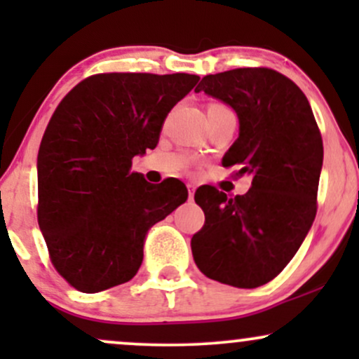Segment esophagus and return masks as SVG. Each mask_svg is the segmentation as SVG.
Wrapping results in <instances>:
<instances>
[{"mask_svg": "<svg viewBox=\"0 0 359 359\" xmlns=\"http://www.w3.org/2000/svg\"><path fill=\"white\" fill-rule=\"evenodd\" d=\"M187 189H189V199H194V192H196V187H194L192 184H187Z\"/></svg>", "mask_w": 359, "mask_h": 359, "instance_id": "1", "label": "esophagus"}]
</instances>
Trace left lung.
<instances>
[{"mask_svg":"<svg viewBox=\"0 0 359 359\" xmlns=\"http://www.w3.org/2000/svg\"><path fill=\"white\" fill-rule=\"evenodd\" d=\"M197 93L236 113L240 135L222 165L251 177L234 199L208 187L194 199L205 222L192 236L197 269L238 288L265 285L306 240L317 211L324 148L306 94L271 69H233L203 77Z\"/></svg>","mask_w":359,"mask_h":359,"instance_id":"obj_1","label":"left lung"}]
</instances>
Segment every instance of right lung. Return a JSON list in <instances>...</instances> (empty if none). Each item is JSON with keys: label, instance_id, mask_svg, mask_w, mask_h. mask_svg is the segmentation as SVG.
Segmentation results:
<instances>
[{"label": "right lung", "instance_id": "obj_1", "mask_svg": "<svg viewBox=\"0 0 359 359\" xmlns=\"http://www.w3.org/2000/svg\"><path fill=\"white\" fill-rule=\"evenodd\" d=\"M192 74H97L57 106L40 143L39 226L55 270L96 294L137 275L150 228L187 201L179 179L150 184L131 160L155 148Z\"/></svg>", "mask_w": 359, "mask_h": 359}]
</instances>
